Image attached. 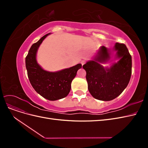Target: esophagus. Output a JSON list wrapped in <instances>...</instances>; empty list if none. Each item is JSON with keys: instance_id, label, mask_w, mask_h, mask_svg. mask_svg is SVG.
Returning <instances> with one entry per match:
<instances>
[{"instance_id": "1", "label": "esophagus", "mask_w": 148, "mask_h": 148, "mask_svg": "<svg viewBox=\"0 0 148 148\" xmlns=\"http://www.w3.org/2000/svg\"><path fill=\"white\" fill-rule=\"evenodd\" d=\"M85 62H86V61H85V60H82V62H81L82 65H83L85 64Z\"/></svg>"}]
</instances>
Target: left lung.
Returning <instances> with one entry per match:
<instances>
[{"label": "left lung", "instance_id": "1", "mask_svg": "<svg viewBox=\"0 0 148 148\" xmlns=\"http://www.w3.org/2000/svg\"><path fill=\"white\" fill-rule=\"evenodd\" d=\"M118 59L110 67L104 66L110 60L111 49L102 46L83 68L86 71L88 88L95 99L109 101L114 99L127 88L132 75V56L127 46L116 42L113 47Z\"/></svg>", "mask_w": 148, "mask_h": 148}]
</instances>
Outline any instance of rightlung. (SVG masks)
<instances>
[{
	"mask_svg": "<svg viewBox=\"0 0 148 148\" xmlns=\"http://www.w3.org/2000/svg\"><path fill=\"white\" fill-rule=\"evenodd\" d=\"M49 34L51 33L44 36L31 46L25 59V63L29 80L34 90L46 99L56 101L69 95L71 82L82 65L78 64L57 71L44 70L38 63L36 55L40 45Z\"/></svg>",
	"mask_w": 148,
	"mask_h": 148,
	"instance_id": "obj_1",
	"label": "right lung"
}]
</instances>
